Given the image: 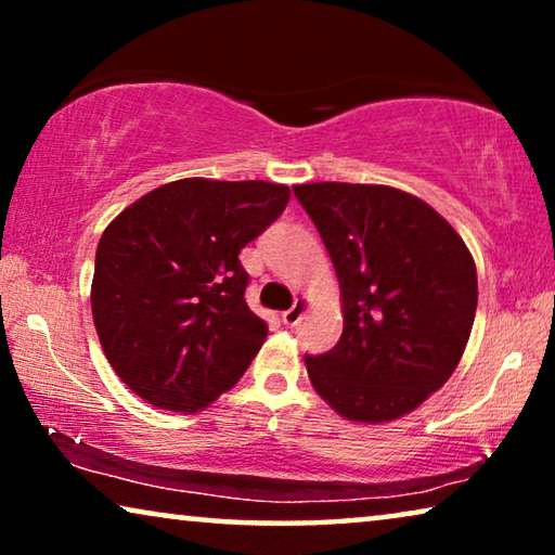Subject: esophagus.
I'll return each instance as SVG.
<instances>
[{
	"label": "esophagus",
	"mask_w": 555,
	"mask_h": 555,
	"mask_svg": "<svg viewBox=\"0 0 555 555\" xmlns=\"http://www.w3.org/2000/svg\"><path fill=\"white\" fill-rule=\"evenodd\" d=\"M306 308H308L306 298H298V300H295L293 306L287 308L285 313H283V323H285V325H295V323H298L300 318H302V313H306Z\"/></svg>",
	"instance_id": "obj_1"
}]
</instances>
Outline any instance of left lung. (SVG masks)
Listing matches in <instances>:
<instances>
[{"label":"left lung","instance_id":"left-lung-1","mask_svg":"<svg viewBox=\"0 0 555 555\" xmlns=\"http://www.w3.org/2000/svg\"><path fill=\"white\" fill-rule=\"evenodd\" d=\"M328 249L344 300L336 348L306 356L313 389L351 422H391L442 389L465 353L477 270L452 224L382 184L293 186Z\"/></svg>","mask_w":555,"mask_h":555}]
</instances>
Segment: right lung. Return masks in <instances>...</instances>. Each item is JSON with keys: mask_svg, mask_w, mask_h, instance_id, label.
Wrapping results in <instances>:
<instances>
[{"mask_svg": "<svg viewBox=\"0 0 555 555\" xmlns=\"http://www.w3.org/2000/svg\"><path fill=\"white\" fill-rule=\"evenodd\" d=\"M287 199L270 181L179 179L105 227L93 321L105 359L143 401L194 414L240 382L268 336L245 302L240 253Z\"/></svg>", "mask_w": 555, "mask_h": 555, "instance_id": "add662e5", "label": "right lung"}]
</instances>
